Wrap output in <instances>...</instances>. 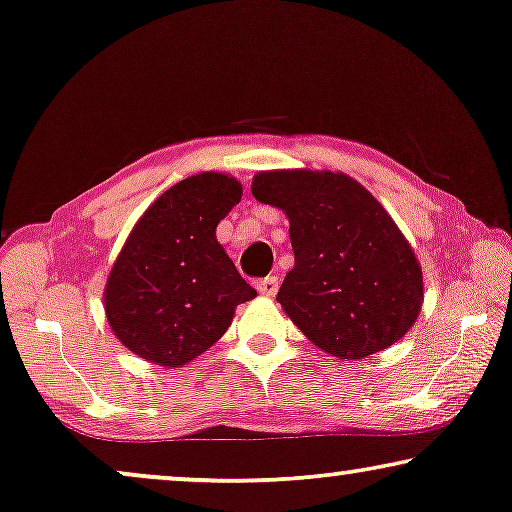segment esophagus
I'll return each mask as SVG.
<instances>
[{"label":"esophagus","mask_w":512,"mask_h":512,"mask_svg":"<svg viewBox=\"0 0 512 512\" xmlns=\"http://www.w3.org/2000/svg\"><path fill=\"white\" fill-rule=\"evenodd\" d=\"M278 276H266L262 280H257V292L264 294V297H273L278 292Z\"/></svg>","instance_id":"esophagus-1"}]
</instances>
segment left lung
<instances>
[{
	"mask_svg": "<svg viewBox=\"0 0 512 512\" xmlns=\"http://www.w3.org/2000/svg\"><path fill=\"white\" fill-rule=\"evenodd\" d=\"M253 197L290 220L294 266L278 304L338 359L397 343L422 308L420 262L380 201L334 171H259Z\"/></svg>",
	"mask_w": 512,
	"mask_h": 512,
	"instance_id": "8db88e82",
	"label": "left lung"
}]
</instances>
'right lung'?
I'll list each match as a JSON object with an SVG mask.
<instances>
[{"mask_svg": "<svg viewBox=\"0 0 512 512\" xmlns=\"http://www.w3.org/2000/svg\"><path fill=\"white\" fill-rule=\"evenodd\" d=\"M241 194L236 178L204 171L169 187L134 225L104 290L106 320L134 355L178 369L257 297L215 239Z\"/></svg>", "mask_w": 512, "mask_h": 512, "instance_id": "1", "label": "right lung"}]
</instances>
